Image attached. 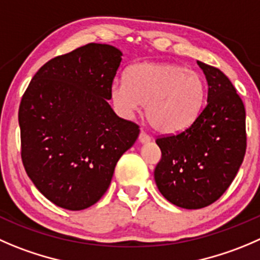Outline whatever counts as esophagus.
I'll list each match as a JSON object with an SVG mask.
<instances>
[{
  "label": "esophagus",
  "instance_id": "obj_1",
  "mask_svg": "<svg viewBox=\"0 0 260 260\" xmlns=\"http://www.w3.org/2000/svg\"><path fill=\"white\" fill-rule=\"evenodd\" d=\"M150 141H151V137L146 135L145 132H141L140 136H138V142L140 143H147L150 142Z\"/></svg>",
  "mask_w": 260,
  "mask_h": 260
}]
</instances>
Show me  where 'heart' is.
Listing matches in <instances>:
<instances>
[{
	"label": "heart",
	"instance_id": "obj_1",
	"mask_svg": "<svg viewBox=\"0 0 260 260\" xmlns=\"http://www.w3.org/2000/svg\"><path fill=\"white\" fill-rule=\"evenodd\" d=\"M109 96L122 117H135L146 105V118L156 132L176 135L200 115L206 84L201 74L180 64L142 62L131 66L124 80L112 82Z\"/></svg>",
	"mask_w": 260,
	"mask_h": 260
}]
</instances>
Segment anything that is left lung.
<instances>
[{"instance_id":"1","label":"left lung","mask_w":260,"mask_h":260,"mask_svg":"<svg viewBox=\"0 0 260 260\" xmlns=\"http://www.w3.org/2000/svg\"><path fill=\"white\" fill-rule=\"evenodd\" d=\"M208 85L207 104L188 129L157 138L158 190L173 205L198 210L212 205L238 174L246 150L245 108L230 80L197 60Z\"/></svg>"}]
</instances>
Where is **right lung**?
Returning a JSON list of instances; mask_svg holds the SVG:
<instances>
[{
	"instance_id": "1",
	"label": "right lung",
	"mask_w": 260,
	"mask_h": 260,
	"mask_svg": "<svg viewBox=\"0 0 260 260\" xmlns=\"http://www.w3.org/2000/svg\"><path fill=\"white\" fill-rule=\"evenodd\" d=\"M123 53L90 44L48 60L19 108L21 158L38 190L55 206L81 211L109 188L120 156L140 135L118 117L109 89Z\"/></svg>"
}]
</instances>
